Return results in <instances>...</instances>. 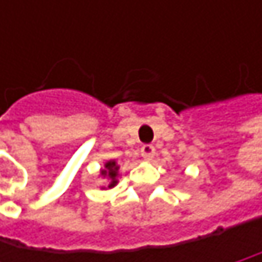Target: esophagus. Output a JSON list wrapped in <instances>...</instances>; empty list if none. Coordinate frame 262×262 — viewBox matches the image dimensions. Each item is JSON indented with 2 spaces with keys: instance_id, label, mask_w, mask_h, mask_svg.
<instances>
[{
  "instance_id": "obj_1",
  "label": "esophagus",
  "mask_w": 262,
  "mask_h": 262,
  "mask_svg": "<svg viewBox=\"0 0 262 262\" xmlns=\"http://www.w3.org/2000/svg\"><path fill=\"white\" fill-rule=\"evenodd\" d=\"M141 156L145 159V161H151L153 156H155V147L153 145H142L141 147Z\"/></svg>"
}]
</instances>
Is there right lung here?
I'll list each match as a JSON object with an SVG mask.
<instances>
[{
	"instance_id": "add662e5",
	"label": "right lung",
	"mask_w": 262,
	"mask_h": 262,
	"mask_svg": "<svg viewBox=\"0 0 262 262\" xmlns=\"http://www.w3.org/2000/svg\"><path fill=\"white\" fill-rule=\"evenodd\" d=\"M118 170H120V165L117 164V161H107L104 164V167L100 170V176H101V179L107 181V185L101 186V189H111V188L117 186L118 178H120Z\"/></svg>"
}]
</instances>
